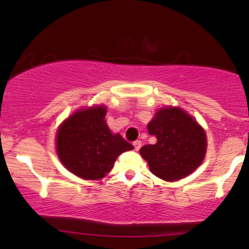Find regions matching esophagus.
Listing matches in <instances>:
<instances>
[{
	"label": "esophagus",
	"instance_id": "obj_1",
	"mask_svg": "<svg viewBox=\"0 0 249 249\" xmlns=\"http://www.w3.org/2000/svg\"><path fill=\"white\" fill-rule=\"evenodd\" d=\"M133 146H134V150L138 151L139 148L142 147V142L141 141H136V142H133Z\"/></svg>",
	"mask_w": 249,
	"mask_h": 249
}]
</instances>
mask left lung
Instances as JSON below:
<instances>
[{
  "label": "left lung",
  "instance_id": "1",
  "mask_svg": "<svg viewBox=\"0 0 249 249\" xmlns=\"http://www.w3.org/2000/svg\"><path fill=\"white\" fill-rule=\"evenodd\" d=\"M147 130L157 142L145 145L139 152L158 178L177 181L194 172L204 160L206 133L182 108L166 107L158 110Z\"/></svg>",
  "mask_w": 249,
  "mask_h": 249
}]
</instances>
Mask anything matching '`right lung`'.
<instances>
[{
	"mask_svg": "<svg viewBox=\"0 0 249 249\" xmlns=\"http://www.w3.org/2000/svg\"><path fill=\"white\" fill-rule=\"evenodd\" d=\"M107 107L95 105L76 111L59 125L56 150L68 171L79 178L97 180L112 170L117 157L133 146L108 128Z\"/></svg>",
	"mask_w": 249,
	"mask_h": 249,
	"instance_id": "add662e5",
	"label": "right lung"
}]
</instances>
